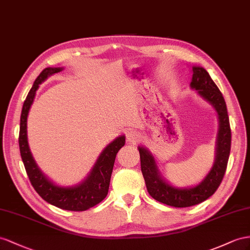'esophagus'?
<instances>
[{
	"instance_id": "esophagus-1",
	"label": "esophagus",
	"mask_w": 250,
	"mask_h": 250,
	"mask_svg": "<svg viewBox=\"0 0 250 250\" xmlns=\"http://www.w3.org/2000/svg\"><path fill=\"white\" fill-rule=\"evenodd\" d=\"M126 137L130 143H136L140 138V134L135 130H131L130 132H127Z\"/></svg>"
}]
</instances>
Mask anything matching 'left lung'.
I'll return each mask as SVG.
<instances>
[{
	"instance_id": "1",
	"label": "left lung",
	"mask_w": 250,
	"mask_h": 250,
	"mask_svg": "<svg viewBox=\"0 0 250 250\" xmlns=\"http://www.w3.org/2000/svg\"><path fill=\"white\" fill-rule=\"evenodd\" d=\"M191 88L212 105L219 115V133L216 138L215 159L212 168L204 180L194 187L176 188L171 186L159 173L154 157L148 149L138 146L140 154V167L146 182V190L154 200L168 206L184 208L194 206L206 201L221 185L226 172L231 146V130L226 102L222 93L211 79L208 72L201 66H192Z\"/></svg>"
}]
</instances>
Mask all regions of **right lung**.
Instances as JSON below:
<instances>
[{
	"instance_id": "add662e5",
	"label": "right lung",
	"mask_w": 250,
	"mask_h": 250,
	"mask_svg": "<svg viewBox=\"0 0 250 250\" xmlns=\"http://www.w3.org/2000/svg\"><path fill=\"white\" fill-rule=\"evenodd\" d=\"M63 67H46L37 77L33 87L24 101L20 120L19 146L25 170L33 187L44 201L54 206L70 211H84L99 204L107 195L115 158L118 151L125 144V137L121 135L108 144L101 152L89 174L82 183L72 187H61L54 184L38 168L31 155L27 142V116L33 104L39 84L49 76L61 72Z\"/></svg>"
}]
</instances>
